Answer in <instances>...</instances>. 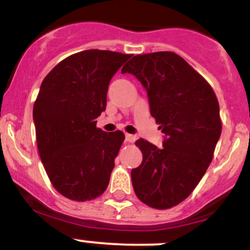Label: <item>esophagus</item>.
Masks as SVG:
<instances>
[{"instance_id":"obj_1","label":"esophagus","mask_w":250,"mask_h":250,"mask_svg":"<svg viewBox=\"0 0 250 250\" xmlns=\"http://www.w3.org/2000/svg\"><path fill=\"white\" fill-rule=\"evenodd\" d=\"M134 140H135V135L125 134V141H127V143H133Z\"/></svg>"}]
</instances>
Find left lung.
<instances>
[{
	"instance_id": "obj_1",
	"label": "left lung",
	"mask_w": 250,
	"mask_h": 250,
	"mask_svg": "<svg viewBox=\"0 0 250 250\" xmlns=\"http://www.w3.org/2000/svg\"><path fill=\"white\" fill-rule=\"evenodd\" d=\"M147 90L151 116L166 134L163 147L139 139L143 162L132 170L137 197L155 209L183 202L203 178L221 134L220 109L211 85L173 52L134 55L122 74Z\"/></svg>"
}]
</instances>
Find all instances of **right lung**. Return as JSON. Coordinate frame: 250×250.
Returning a JSON list of instances; mask_svg holds the SVG:
<instances>
[{
  "label": "right lung",
  "instance_id": "right-lung-1",
  "mask_svg": "<svg viewBox=\"0 0 250 250\" xmlns=\"http://www.w3.org/2000/svg\"><path fill=\"white\" fill-rule=\"evenodd\" d=\"M130 57L83 50L55 65L42 82L32 112L37 148L52 185L69 200H95L109 185L125 134L104 132L95 120L106 109L111 78Z\"/></svg>",
  "mask_w": 250,
  "mask_h": 250
}]
</instances>
